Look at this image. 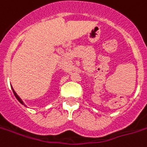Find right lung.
<instances>
[{"label": "right lung", "mask_w": 147, "mask_h": 147, "mask_svg": "<svg viewBox=\"0 0 147 147\" xmlns=\"http://www.w3.org/2000/svg\"><path fill=\"white\" fill-rule=\"evenodd\" d=\"M12 90H13V94H14V96H15V97H16V98L18 99V102H20V103L21 104H23V105H24V106H26V105H25V104L23 103V101H22V99L20 98H19V97H18V95L17 94H16V93H15V91H14V90H13V88H12Z\"/></svg>", "instance_id": "obj_1"}]
</instances>
